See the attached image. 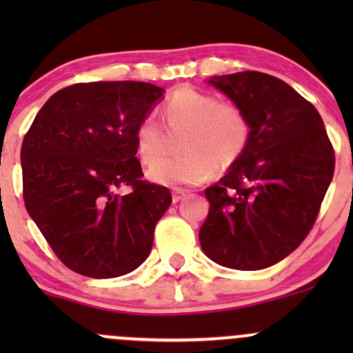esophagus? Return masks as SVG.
<instances>
[{"instance_id": "34e87169", "label": "esophagus", "mask_w": 353, "mask_h": 353, "mask_svg": "<svg viewBox=\"0 0 353 353\" xmlns=\"http://www.w3.org/2000/svg\"><path fill=\"white\" fill-rule=\"evenodd\" d=\"M184 196H186V191L179 190V188H174V190H172V201L174 203L181 201V199H183Z\"/></svg>"}]
</instances>
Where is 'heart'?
Segmentation results:
<instances>
[{
  "label": "heart",
  "instance_id": "1",
  "mask_svg": "<svg viewBox=\"0 0 353 353\" xmlns=\"http://www.w3.org/2000/svg\"><path fill=\"white\" fill-rule=\"evenodd\" d=\"M162 114L170 131H184L177 145L181 155L153 163L165 145V133L154 116L143 117L134 130L138 159L143 165L154 164L147 177L162 186L205 183L215 167H232L251 140V121L239 105L220 102L215 95L193 87L176 88L163 102Z\"/></svg>",
  "mask_w": 353,
  "mask_h": 353
}]
</instances>
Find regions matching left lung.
Wrapping results in <instances>:
<instances>
[{"label":"left lung","instance_id":"8db88e82","mask_svg":"<svg viewBox=\"0 0 353 353\" xmlns=\"http://www.w3.org/2000/svg\"><path fill=\"white\" fill-rule=\"evenodd\" d=\"M210 83L248 114L251 140L205 190L210 210L199 244L227 268H268L311 232L333 179V145L314 105L280 78L241 71Z\"/></svg>","mask_w":353,"mask_h":353}]
</instances>
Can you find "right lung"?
<instances>
[{"label":"right lung","instance_id":"obj_1","mask_svg":"<svg viewBox=\"0 0 353 353\" xmlns=\"http://www.w3.org/2000/svg\"><path fill=\"white\" fill-rule=\"evenodd\" d=\"M162 94L145 81L70 85L25 134V208L63 265L80 275H126L150 254L172 196L143 179L134 130ZM123 187L130 191L121 194Z\"/></svg>","mask_w":353,"mask_h":353}]
</instances>
